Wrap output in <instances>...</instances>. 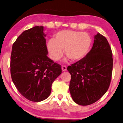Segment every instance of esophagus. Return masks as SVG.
I'll return each mask as SVG.
<instances>
[{"label":"esophagus","mask_w":123,"mask_h":123,"mask_svg":"<svg viewBox=\"0 0 123 123\" xmlns=\"http://www.w3.org/2000/svg\"><path fill=\"white\" fill-rule=\"evenodd\" d=\"M62 71H66L67 70V68H66V66H65V65L62 66Z\"/></svg>","instance_id":"esophagus-1"}]
</instances>
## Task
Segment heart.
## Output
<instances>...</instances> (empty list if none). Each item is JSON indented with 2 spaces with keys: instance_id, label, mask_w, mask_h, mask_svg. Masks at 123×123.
<instances>
[{
  "instance_id": "b5f03b06",
  "label": "heart",
  "mask_w": 123,
  "mask_h": 123,
  "mask_svg": "<svg viewBox=\"0 0 123 123\" xmlns=\"http://www.w3.org/2000/svg\"><path fill=\"white\" fill-rule=\"evenodd\" d=\"M92 39L85 32L64 30L58 32L54 39H49L47 48L51 59L57 61L62 58L64 49L65 55L72 61L83 59L90 51Z\"/></svg>"
}]
</instances>
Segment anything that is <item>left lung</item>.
I'll return each instance as SVG.
<instances>
[{
  "instance_id": "8db88e82",
  "label": "left lung",
  "mask_w": 123,
  "mask_h": 123,
  "mask_svg": "<svg viewBox=\"0 0 123 123\" xmlns=\"http://www.w3.org/2000/svg\"><path fill=\"white\" fill-rule=\"evenodd\" d=\"M113 62L106 38L98 33L87 55L67 68L71 76L70 92L75 103L86 106L102 98L110 84Z\"/></svg>"
}]
</instances>
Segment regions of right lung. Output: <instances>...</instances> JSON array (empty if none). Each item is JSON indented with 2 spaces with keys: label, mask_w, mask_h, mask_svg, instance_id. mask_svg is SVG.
Listing matches in <instances>:
<instances>
[{
  "label": "right lung",
  "mask_w": 123,
  "mask_h": 123,
  "mask_svg": "<svg viewBox=\"0 0 123 123\" xmlns=\"http://www.w3.org/2000/svg\"><path fill=\"white\" fill-rule=\"evenodd\" d=\"M44 27L24 31L12 45L10 71L13 82L23 96L32 102L46 99L52 84L62 74L61 65L47 57Z\"/></svg>",
  "instance_id": "right-lung-1"
}]
</instances>
